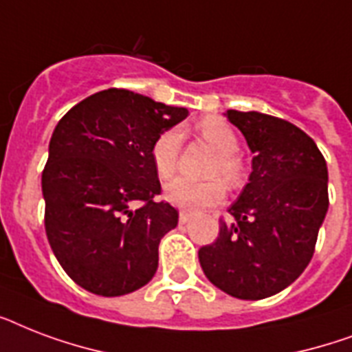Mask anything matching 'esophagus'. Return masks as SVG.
I'll return each instance as SVG.
<instances>
[{"instance_id": "esophagus-1", "label": "esophagus", "mask_w": 352, "mask_h": 352, "mask_svg": "<svg viewBox=\"0 0 352 352\" xmlns=\"http://www.w3.org/2000/svg\"><path fill=\"white\" fill-rule=\"evenodd\" d=\"M190 221H192V215L188 214V212H181L179 214V225H186Z\"/></svg>"}]
</instances>
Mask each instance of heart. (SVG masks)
<instances>
[{
	"mask_svg": "<svg viewBox=\"0 0 352 352\" xmlns=\"http://www.w3.org/2000/svg\"><path fill=\"white\" fill-rule=\"evenodd\" d=\"M199 135L221 155L215 170L221 171V175L226 181H235L239 175V162L235 160L234 153L239 148V140L225 120L221 118H204L199 124ZM182 135L179 129H170L162 133L155 140L151 148V160H153L155 171L160 179H168L173 175L177 168V159L181 151ZM226 188L223 181L212 179V181H193L190 177H177L168 182L164 188V197L177 208L188 210V212H201L210 206L219 204L225 199Z\"/></svg>",
	"mask_w": 352,
	"mask_h": 352,
	"instance_id": "obj_1",
	"label": "heart"
}]
</instances>
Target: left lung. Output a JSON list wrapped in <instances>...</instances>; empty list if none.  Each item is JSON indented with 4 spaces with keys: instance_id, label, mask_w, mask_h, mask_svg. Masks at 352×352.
Wrapping results in <instances>:
<instances>
[{
    "instance_id": "8db88e82",
    "label": "left lung",
    "mask_w": 352,
    "mask_h": 352,
    "mask_svg": "<svg viewBox=\"0 0 352 352\" xmlns=\"http://www.w3.org/2000/svg\"><path fill=\"white\" fill-rule=\"evenodd\" d=\"M226 118L254 153L252 173L221 221L219 237L199 250L204 276L239 300H263L294 283L311 263L329 210L327 162L300 127L257 111Z\"/></svg>"
}]
</instances>
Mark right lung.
<instances>
[{
	"label": "right lung",
	"instance_id": "obj_1",
	"mask_svg": "<svg viewBox=\"0 0 352 352\" xmlns=\"http://www.w3.org/2000/svg\"><path fill=\"white\" fill-rule=\"evenodd\" d=\"M186 117V107L106 89L54 127L41 175L45 232L58 263L82 289L113 298L155 276L160 239L179 214L153 201L160 182L151 148ZM138 200L144 204L135 209Z\"/></svg>",
	"mask_w": 352,
	"mask_h": 352
}]
</instances>
